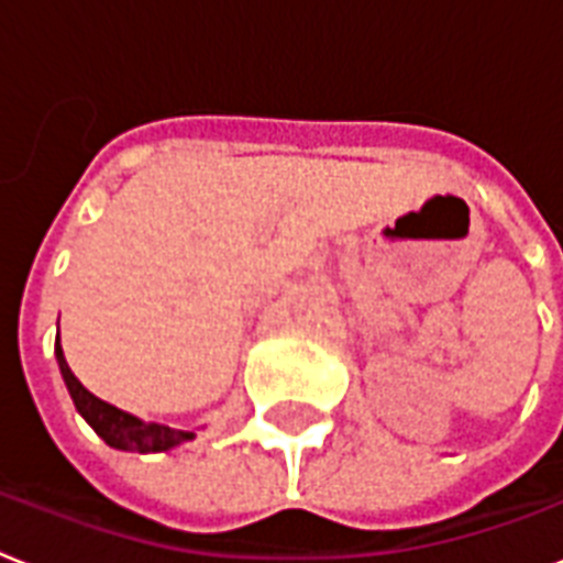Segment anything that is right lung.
I'll return each instance as SVG.
<instances>
[{"label":"right lung","instance_id":"add662e5","mask_svg":"<svg viewBox=\"0 0 563 563\" xmlns=\"http://www.w3.org/2000/svg\"><path fill=\"white\" fill-rule=\"evenodd\" d=\"M54 353H57L59 373H63V378H66V387L68 393H71L75 408L80 410V416H84L86 422L95 428V433H98L100 440L107 442V445L118 448V451L153 454V451H167V448L178 445V442L194 440V433L173 431V428H167V424L144 422V419H135V416L118 410L115 405H109V401L91 396V393L77 382L75 373L68 369L66 358H63V346H59V335H57Z\"/></svg>","mask_w":563,"mask_h":563}]
</instances>
